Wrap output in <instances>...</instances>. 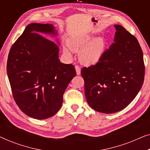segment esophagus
I'll list each match as a JSON object with an SVG mask.
<instances>
[{
  "label": "esophagus",
  "mask_w": 150,
  "mask_h": 150,
  "mask_svg": "<svg viewBox=\"0 0 150 150\" xmlns=\"http://www.w3.org/2000/svg\"><path fill=\"white\" fill-rule=\"evenodd\" d=\"M75 69H76V71L77 75L81 74V67H80L79 65H76Z\"/></svg>",
  "instance_id": "esophagus-1"
}]
</instances>
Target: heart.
Wrapping results in <instances>:
<instances>
[{"instance_id":"heart-1","label":"heart","mask_w":150,"mask_h":150,"mask_svg":"<svg viewBox=\"0 0 150 150\" xmlns=\"http://www.w3.org/2000/svg\"><path fill=\"white\" fill-rule=\"evenodd\" d=\"M89 34H83L73 37L67 41V46L63 47V52L65 56L70 57L71 51L79 52L81 62L87 65L98 63L103 56L105 50V42L102 38H96Z\"/></svg>"}]
</instances>
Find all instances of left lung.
Returning <instances> with one entry per match:
<instances>
[{
    "instance_id": "8db88e82",
    "label": "left lung",
    "mask_w": 150,
    "mask_h": 150,
    "mask_svg": "<svg viewBox=\"0 0 150 150\" xmlns=\"http://www.w3.org/2000/svg\"><path fill=\"white\" fill-rule=\"evenodd\" d=\"M114 43L96 65L83 67L87 103L96 111L114 113L126 107L142 87L145 65L137 38L115 24Z\"/></svg>"
}]
</instances>
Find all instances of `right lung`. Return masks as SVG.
I'll use <instances>...</instances> for the list:
<instances>
[{"mask_svg": "<svg viewBox=\"0 0 150 150\" xmlns=\"http://www.w3.org/2000/svg\"><path fill=\"white\" fill-rule=\"evenodd\" d=\"M39 33L57 35L51 24L26 26L10 49L7 72L13 99L24 113L37 120L54 115L66 88L76 75L74 66L62 63L59 47Z\"/></svg>", "mask_w": 150, "mask_h": 150, "instance_id": "add662e5", "label": "right lung"}]
</instances>
